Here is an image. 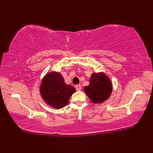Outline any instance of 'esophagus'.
I'll list each match as a JSON object with an SVG mask.
<instances>
[{
	"label": "esophagus",
	"mask_w": 153,
	"mask_h": 153,
	"mask_svg": "<svg viewBox=\"0 0 153 153\" xmlns=\"http://www.w3.org/2000/svg\"><path fill=\"white\" fill-rule=\"evenodd\" d=\"M76 89L77 91H80L82 89V86H81V85H76Z\"/></svg>",
	"instance_id": "1"
}]
</instances>
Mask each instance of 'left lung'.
Instances as JSON below:
<instances>
[{"mask_svg": "<svg viewBox=\"0 0 153 153\" xmlns=\"http://www.w3.org/2000/svg\"><path fill=\"white\" fill-rule=\"evenodd\" d=\"M83 89L91 101L95 104H101L111 95L112 83L105 73H93L90 77L89 85Z\"/></svg>", "mask_w": 153, "mask_h": 153, "instance_id": "left-lung-1", "label": "left lung"}]
</instances>
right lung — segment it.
<instances>
[{"mask_svg": "<svg viewBox=\"0 0 153 153\" xmlns=\"http://www.w3.org/2000/svg\"><path fill=\"white\" fill-rule=\"evenodd\" d=\"M39 91L42 99L47 105L60 109L68 105L70 97L76 92V89L64 82L60 73L51 71L42 79Z\"/></svg>", "mask_w": 153, "mask_h": 153, "instance_id": "obj_1", "label": "right lung"}]
</instances>
